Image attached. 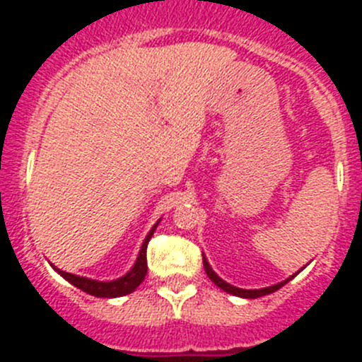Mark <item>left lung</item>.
<instances>
[{
	"label": "left lung",
	"mask_w": 362,
	"mask_h": 362,
	"mask_svg": "<svg viewBox=\"0 0 362 362\" xmlns=\"http://www.w3.org/2000/svg\"><path fill=\"white\" fill-rule=\"evenodd\" d=\"M203 266H204V272H206L208 279H210L211 282L215 284V286L221 287L222 291H226V293H229V294H233V296H240V298H249V299H255V298H261V296L275 293V291H279L280 287L286 286V284L289 282V280L294 279V275H293V276H289V279H287V280H284V282L275 284V286L264 287V289H240V287H235V286H231V284L224 282V280H222L221 276H218L217 273H215L214 269L210 268V264H208V261H206V257H204V255H203Z\"/></svg>",
	"instance_id": "8db88e82"
}]
</instances>
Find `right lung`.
Listing matches in <instances>:
<instances>
[{
  "label": "right lung",
  "mask_w": 362,
  "mask_h": 362,
  "mask_svg": "<svg viewBox=\"0 0 362 362\" xmlns=\"http://www.w3.org/2000/svg\"><path fill=\"white\" fill-rule=\"evenodd\" d=\"M158 224L159 222H156L154 228H152L151 233L147 235V238L144 240V245H141L140 254H138L136 262L133 264V268H131L126 275L120 276V279L110 280V282H100V280L86 279V276L66 273L63 272V269L56 268V266H52V268L56 269L63 279H66L69 284L78 287V289L83 291V293L96 296V298H119V296L131 294L141 282H144L145 275H147V245H148V240H151L152 235H154Z\"/></svg>",
  "instance_id": "add662e5"
}]
</instances>
